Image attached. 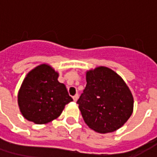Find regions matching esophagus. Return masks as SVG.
Masks as SVG:
<instances>
[{
    "instance_id": "esophagus-1",
    "label": "esophagus",
    "mask_w": 157,
    "mask_h": 157,
    "mask_svg": "<svg viewBox=\"0 0 157 157\" xmlns=\"http://www.w3.org/2000/svg\"><path fill=\"white\" fill-rule=\"evenodd\" d=\"M78 97H79L78 94H75V96H73V100H74L75 102H76V101H77V99H78Z\"/></svg>"
}]
</instances>
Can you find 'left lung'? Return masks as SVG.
Instances as JSON below:
<instances>
[{
	"mask_svg": "<svg viewBox=\"0 0 157 157\" xmlns=\"http://www.w3.org/2000/svg\"><path fill=\"white\" fill-rule=\"evenodd\" d=\"M86 86L77 100L84 121L98 133L115 131L133 113L130 90L115 71L105 66L86 71Z\"/></svg>",
	"mask_w": 157,
	"mask_h": 157,
	"instance_id": "obj_1",
	"label": "left lung"
}]
</instances>
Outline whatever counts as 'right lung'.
Returning <instances> with one entry per match:
<instances>
[{
	"label": "right lung",
	"instance_id": "add662e5",
	"mask_svg": "<svg viewBox=\"0 0 157 157\" xmlns=\"http://www.w3.org/2000/svg\"><path fill=\"white\" fill-rule=\"evenodd\" d=\"M59 74L50 65L42 64L33 69L23 80L17 95L22 116L37 124L53 121L73 101Z\"/></svg>",
	"mask_w": 157,
	"mask_h": 157
}]
</instances>
